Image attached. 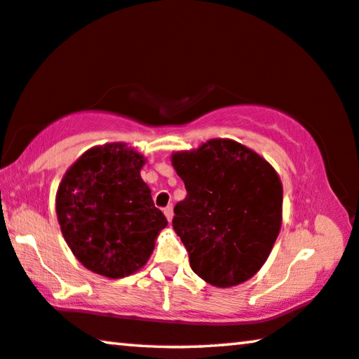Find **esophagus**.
Wrapping results in <instances>:
<instances>
[{
	"mask_svg": "<svg viewBox=\"0 0 359 359\" xmlns=\"http://www.w3.org/2000/svg\"><path fill=\"white\" fill-rule=\"evenodd\" d=\"M164 215H166V219L170 222L174 217V208L172 206H166L164 208Z\"/></svg>",
	"mask_w": 359,
	"mask_h": 359,
	"instance_id": "1",
	"label": "esophagus"
}]
</instances>
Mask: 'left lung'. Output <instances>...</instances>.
<instances>
[{
	"mask_svg": "<svg viewBox=\"0 0 359 359\" xmlns=\"http://www.w3.org/2000/svg\"><path fill=\"white\" fill-rule=\"evenodd\" d=\"M170 163L187 189L174 208L172 226L191 270L217 287L248 281L281 230L283 184L275 168L231 139L175 151Z\"/></svg>",
	"mask_w": 359,
	"mask_h": 359,
	"instance_id": "obj_1",
	"label": "left lung"
}]
</instances>
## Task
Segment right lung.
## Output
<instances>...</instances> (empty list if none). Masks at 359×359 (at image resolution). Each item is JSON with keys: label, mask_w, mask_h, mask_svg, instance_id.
I'll return each instance as SVG.
<instances>
[{"label": "right lung", "mask_w": 359, "mask_h": 359, "mask_svg": "<svg viewBox=\"0 0 359 359\" xmlns=\"http://www.w3.org/2000/svg\"><path fill=\"white\" fill-rule=\"evenodd\" d=\"M145 156L123 142L84 151L62 177L55 212L62 235L88 270L124 278L140 270L168 220L140 177Z\"/></svg>", "instance_id": "1"}]
</instances>
